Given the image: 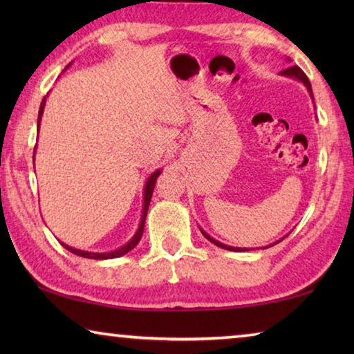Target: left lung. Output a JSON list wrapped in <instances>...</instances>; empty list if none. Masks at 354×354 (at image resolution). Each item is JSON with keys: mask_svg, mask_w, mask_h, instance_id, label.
Listing matches in <instances>:
<instances>
[{"mask_svg": "<svg viewBox=\"0 0 354 354\" xmlns=\"http://www.w3.org/2000/svg\"><path fill=\"white\" fill-rule=\"evenodd\" d=\"M287 61H289V59H287ZM279 75H283V76H287V77H293V80H297V81H299V82H303L304 86H306V88H308V92H309V95H310V98L314 100V95H313V88H310V82H309V80H308V76L303 73V70L299 68V67H297V65H293V67H289L287 70H283L281 71ZM201 230V227H200ZM201 232H203V236H205L209 242H212L214 245H217V247H220V248H223V250H230V251H248V248H239V247H230V245H225V243H221V242H218V241H215L214 237H211L207 234L206 231H203L201 230ZM284 239V237H283ZM283 239H281V241H283ZM278 242H274V243H272V245H268V247H273V245H277ZM268 247H266V248H268Z\"/></svg>", "mask_w": 354, "mask_h": 354, "instance_id": "8db88e82", "label": "left lung"}]
</instances>
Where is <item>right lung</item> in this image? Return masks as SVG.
Returning <instances> with one entry per match:
<instances>
[{
	"instance_id": "right-lung-1",
	"label": "right lung",
	"mask_w": 354,
	"mask_h": 354,
	"mask_svg": "<svg viewBox=\"0 0 354 354\" xmlns=\"http://www.w3.org/2000/svg\"><path fill=\"white\" fill-rule=\"evenodd\" d=\"M70 67V65H68ZM67 67V68H68ZM45 103H46V97L41 100V104H40V109H39V118H37V128L40 127V122H41V115H44V109H45ZM34 154H35V149H34ZM162 173V170H156L153 171L151 175L148 176L147 183H145V187H143V209H142V217H140V223L139 227H137L136 234L129 239V241L123 245V247H120L113 251H106V253H93V251H84V250H77L73 247H68L67 243H62V247L65 250H68L70 253H73L76 256H81V257H87V259H113V257H120L123 254L129 253L131 250H133L139 241L142 239L143 234V226H145V218H147V212H148V206H149V201H151V196H153V190H154V184H156V179L158 176Z\"/></svg>"
}]
</instances>
